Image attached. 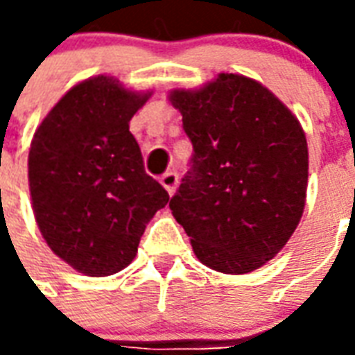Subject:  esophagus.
Returning <instances> with one entry per match:
<instances>
[{
    "mask_svg": "<svg viewBox=\"0 0 355 355\" xmlns=\"http://www.w3.org/2000/svg\"><path fill=\"white\" fill-rule=\"evenodd\" d=\"M162 184L169 193L175 192V190H177V184H178L177 173H175V171H167L165 175H162Z\"/></svg>",
    "mask_w": 355,
    "mask_h": 355,
    "instance_id": "1",
    "label": "esophagus"
}]
</instances>
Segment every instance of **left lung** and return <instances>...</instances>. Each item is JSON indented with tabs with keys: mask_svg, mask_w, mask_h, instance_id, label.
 Masks as SVG:
<instances>
[{
	"mask_svg": "<svg viewBox=\"0 0 355 355\" xmlns=\"http://www.w3.org/2000/svg\"><path fill=\"white\" fill-rule=\"evenodd\" d=\"M171 102L193 146L173 216L205 266L253 272L282 251L304 211V131L266 87L236 73L175 91Z\"/></svg>",
	"mask_w": 355,
	"mask_h": 355,
	"instance_id": "left-lung-1",
	"label": "left lung"
}]
</instances>
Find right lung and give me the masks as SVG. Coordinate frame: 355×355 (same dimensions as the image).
Masks as SVG:
<instances>
[{"label":"right lung","mask_w":355,"mask_h":355,"mask_svg":"<svg viewBox=\"0 0 355 355\" xmlns=\"http://www.w3.org/2000/svg\"><path fill=\"white\" fill-rule=\"evenodd\" d=\"M146 101L98 76L70 89L34 135L28 178L35 223L53 253L81 274L123 270L148 220L169 201L129 131Z\"/></svg>","instance_id":"obj_1"}]
</instances>
